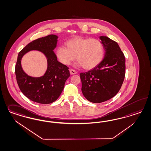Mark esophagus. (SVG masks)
<instances>
[{"label": "esophagus", "instance_id": "esophagus-1", "mask_svg": "<svg viewBox=\"0 0 151 151\" xmlns=\"http://www.w3.org/2000/svg\"><path fill=\"white\" fill-rule=\"evenodd\" d=\"M69 72H70V74H76V73H77V71H76L75 70H74V69H70V70H69Z\"/></svg>", "mask_w": 151, "mask_h": 151}]
</instances>
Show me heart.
<instances>
[{
  "mask_svg": "<svg viewBox=\"0 0 151 151\" xmlns=\"http://www.w3.org/2000/svg\"><path fill=\"white\" fill-rule=\"evenodd\" d=\"M65 45L55 51L59 62L64 65L70 64L77 57L79 65L89 70L101 63L104 56V46L99 39L77 37L67 40Z\"/></svg>",
  "mask_w": 151,
  "mask_h": 151,
  "instance_id": "obj_1",
  "label": "heart"
}]
</instances>
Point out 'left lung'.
I'll use <instances>...</instances> for the list:
<instances>
[{"instance_id":"obj_1","label":"left lung","mask_w":151,"mask_h":151,"mask_svg":"<svg viewBox=\"0 0 151 151\" xmlns=\"http://www.w3.org/2000/svg\"><path fill=\"white\" fill-rule=\"evenodd\" d=\"M99 38L105 50L104 58L96 67L80 74L83 96L94 103L107 101L115 96L126 74V59L118 43L106 36Z\"/></svg>"}]
</instances>
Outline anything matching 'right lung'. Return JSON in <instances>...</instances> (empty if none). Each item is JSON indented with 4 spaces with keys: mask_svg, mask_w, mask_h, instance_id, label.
Here are the masks:
<instances>
[{
    "mask_svg": "<svg viewBox=\"0 0 151 151\" xmlns=\"http://www.w3.org/2000/svg\"><path fill=\"white\" fill-rule=\"evenodd\" d=\"M58 38L56 35L50 34L35 39L27 44L18 54L15 70L17 83L25 96L35 102L46 104L55 101L70 76L69 68L57 60L54 52ZM33 50L44 53L47 59V70L40 78L29 76L24 72L21 65L24 55Z\"/></svg>",
    "mask_w": 151,
    "mask_h": 151,
    "instance_id": "obj_1",
    "label": "right lung"
}]
</instances>
